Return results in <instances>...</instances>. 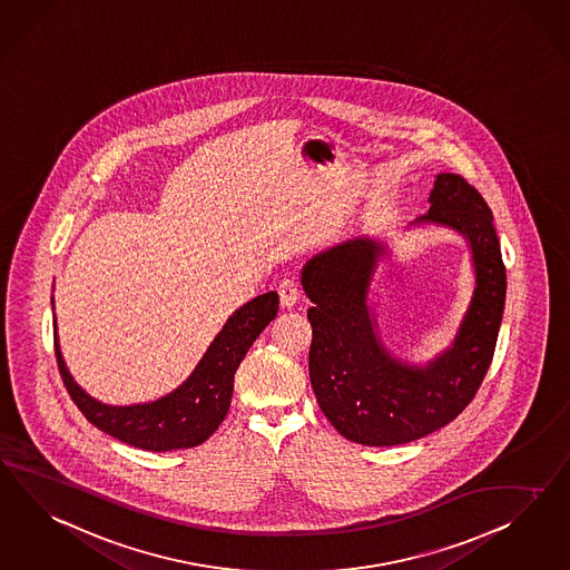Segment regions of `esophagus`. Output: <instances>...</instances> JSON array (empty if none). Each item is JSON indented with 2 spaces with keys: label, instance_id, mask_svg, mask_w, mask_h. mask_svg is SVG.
<instances>
[{
  "label": "esophagus",
  "instance_id": "34e87169",
  "mask_svg": "<svg viewBox=\"0 0 570 570\" xmlns=\"http://www.w3.org/2000/svg\"><path fill=\"white\" fill-rule=\"evenodd\" d=\"M277 293H279L282 307H294L296 301H298V296H301V293H298V282L291 276L282 277V279H279V286H277Z\"/></svg>",
  "mask_w": 570,
  "mask_h": 570
}]
</instances>
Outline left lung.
I'll return each instance as SVG.
<instances>
[{
	"label": "left lung",
	"instance_id": "8db88e82",
	"mask_svg": "<svg viewBox=\"0 0 570 570\" xmlns=\"http://www.w3.org/2000/svg\"><path fill=\"white\" fill-rule=\"evenodd\" d=\"M430 203L419 222L444 224L469 238L478 288L452 348L425 370L390 356L373 330L365 298L384 246L356 238L303 269L313 301L308 375L315 399L336 431L363 446H396L442 430L475 399L492 363L507 298L492 209L461 174H440Z\"/></svg>",
	"mask_w": 570,
	"mask_h": 570
}]
</instances>
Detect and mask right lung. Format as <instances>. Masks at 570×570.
Here are the masks:
<instances>
[{"label":"right lung","instance_id":"add662e5","mask_svg":"<svg viewBox=\"0 0 570 570\" xmlns=\"http://www.w3.org/2000/svg\"><path fill=\"white\" fill-rule=\"evenodd\" d=\"M277 305V293H265L238 308L185 384L149 404L108 406L92 401L66 370L58 336L53 334L58 370L78 411L97 430L106 431L124 444L151 452L199 446L228 415L234 373L265 325L276 317Z\"/></svg>","mask_w":570,"mask_h":570}]
</instances>
